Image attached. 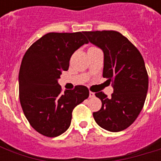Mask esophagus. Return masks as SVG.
Wrapping results in <instances>:
<instances>
[{"label":"esophagus","mask_w":161,"mask_h":161,"mask_svg":"<svg viewBox=\"0 0 161 161\" xmlns=\"http://www.w3.org/2000/svg\"><path fill=\"white\" fill-rule=\"evenodd\" d=\"M95 97V93L94 92H92V91H90V97L92 98Z\"/></svg>","instance_id":"obj_1"}]
</instances>
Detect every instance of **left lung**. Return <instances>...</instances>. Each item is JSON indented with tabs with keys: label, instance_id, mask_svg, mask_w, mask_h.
<instances>
[{
	"label": "left lung",
	"instance_id": "left-lung-1",
	"mask_svg": "<svg viewBox=\"0 0 161 161\" xmlns=\"http://www.w3.org/2000/svg\"><path fill=\"white\" fill-rule=\"evenodd\" d=\"M88 40L104 54L103 77L112 83L114 92L108 98L96 93L102 101L100 110L93 113L96 122L110 132L124 130L136 120L144 106L148 75L139 50L116 31L84 32Z\"/></svg>",
	"mask_w": 161,
	"mask_h": 161
}]
</instances>
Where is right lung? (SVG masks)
Masks as SVG:
<instances>
[{
	"label": "right lung",
	"mask_w": 161,
	"mask_h": 161,
	"mask_svg": "<svg viewBox=\"0 0 161 161\" xmlns=\"http://www.w3.org/2000/svg\"><path fill=\"white\" fill-rule=\"evenodd\" d=\"M88 42L84 32L46 33L23 57L19 102L30 125L41 135L56 137L64 133L74 108L89 97V90L84 85L62 93L58 83L62 72L68 70L74 52Z\"/></svg>",
	"instance_id": "add662e5"
}]
</instances>
